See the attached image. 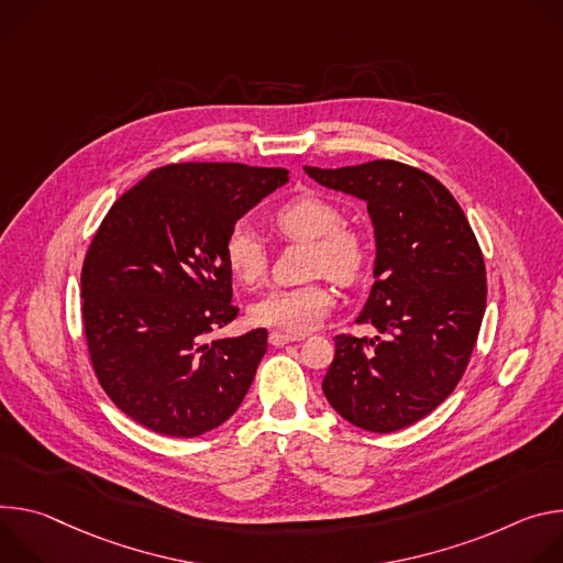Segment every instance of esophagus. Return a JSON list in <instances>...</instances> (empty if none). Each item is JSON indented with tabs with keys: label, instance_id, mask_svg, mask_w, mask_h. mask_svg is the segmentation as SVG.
Masks as SVG:
<instances>
[{
	"label": "esophagus",
	"instance_id": "34e87169",
	"mask_svg": "<svg viewBox=\"0 0 563 563\" xmlns=\"http://www.w3.org/2000/svg\"><path fill=\"white\" fill-rule=\"evenodd\" d=\"M301 340V335H288V333H282V331H273L271 335H268V342L273 344V346H284V344H288V342H299Z\"/></svg>",
	"mask_w": 563,
	"mask_h": 563
}]
</instances>
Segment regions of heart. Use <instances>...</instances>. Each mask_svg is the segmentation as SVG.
Listing matches in <instances>:
<instances>
[{
	"label": "heart",
	"mask_w": 563,
	"mask_h": 563,
	"mask_svg": "<svg viewBox=\"0 0 563 563\" xmlns=\"http://www.w3.org/2000/svg\"><path fill=\"white\" fill-rule=\"evenodd\" d=\"M273 228L286 239L308 241L306 273L320 275L290 288H275L250 308V318L290 335L320 327L335 306V292L322 275L338 284H353L366 268L368 243L364 234L344 223L342 210L318 195H299L273 212ZM223 260L243 286H257L268 271V253L260 234L236 223L223 241Z\"/></svg>",
	"instance_id": "obj_1"
}]
</instances>
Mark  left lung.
Listing matches in <instances>:
<instances>
[{
  "mask_svg": "<svg viewBox=\"0 0 563 563\" xmlns=\"http://www.w3.org/2000/svg\"><path fill=\"white\" fill-rule=\"evenodd\" d=\"M306 174L364 199L378 245L355 324L383 335H335L322 391L351 424L398 431L439 407L467 368L487 297L481 245L448 187L418 167L380 158Z\"/></svg>",
  "mask_w": 563,
  "mask_h": 563,
  "instance_id": "8db88e82",
  "label": "left lung"
}]
</instances>
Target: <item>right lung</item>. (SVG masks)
Returning <instances> with one entry per match:
<instances>
[{"mask_svg": "<svg viewBox=\"0 0 563 563\" xmlns=\"http://www.w3.org/2000/svg\"><path fill=\"white\" fill-rule=\"evenodd\" d=\"M286 180L282 167L163 165L93 234L80 277L89 360L111 402L150 431L195 439L253 385L268 331L210 340L239 313L223 241Z\"/></svg>", "mask_w": 563, "mask_h": 563, "instance_id": "right-lung-1", "label": "right lung"}]
</instances>
